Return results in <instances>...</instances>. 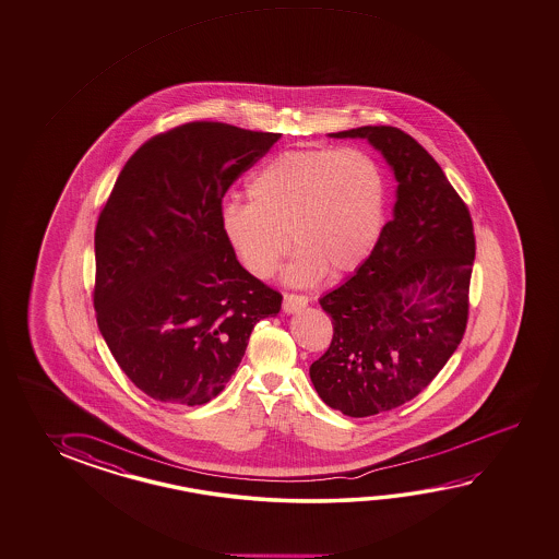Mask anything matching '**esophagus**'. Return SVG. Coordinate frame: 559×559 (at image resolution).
<instances>
[{
	"label": "esophagus",
	"instance_id": "obj_1",
	"mask_svg": "<svg viewBox=\"0 0 559 559\" xmlns=\"http://www.w3.org/2000/svg\"><path fill=\"white\" fill-rule=\"evenodd\" d=\"M309 304L306 296H297V294H285L284 296V311L285 313H297L299 309Z\"/></svg>",
	"mask_w": 559,
	"mask_h": 559
}]
</instances>
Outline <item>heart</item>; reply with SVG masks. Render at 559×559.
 Here are the masks:
<instances>
[{"instance_id":"obj_1","label":"heart","mask_w":559,"mask_h":559,"mask_svg":"<svg viewBox=\"0 0 559 559\" xmlns=\"http://www.w3.org/2000/svg\"><path fill=\"white\" fill-rule=\"evenodd\" d=\"M248 202H226L219 230L241 267L267 280L289 250L292 285L325 272L357 270L381 236L386 209L383 170L359 148L287 151L265 160L248 182Z\"/></svg>"}]
</instances>
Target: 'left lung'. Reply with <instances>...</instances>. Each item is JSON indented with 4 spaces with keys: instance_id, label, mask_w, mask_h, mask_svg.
Segmentation results:
<instances>
[{
    "instance_id": "left-lung-1",
    "label": "left lung",
    "mask_w": 559,
    "mask_h": 559,
    "mask_svg": "<svg viewBox=\"0 0 559 559\" xmlns=\"http://www.w3.org/2000/svg\"><path fill=\"white\" fill-rule=\"evenodd\" d=\"M329 136L369 141L399 182L371 255L319 299L333 340L309 367L311 383L325 405L361 418L415 399L459 347L476 240L466 204L411 134L359 127Z\"/></svg>"
}]
</instances>
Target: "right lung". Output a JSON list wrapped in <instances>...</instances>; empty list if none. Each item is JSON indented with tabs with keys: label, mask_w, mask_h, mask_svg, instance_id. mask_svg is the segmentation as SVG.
Listing matches in <instances>:
<instances>
[{
	"label": "right lung",
	"mask_w": 559,
	"mask_h": 559,
	"mask_svg": "<svg viewBox=\"0 0 559 559\" xmlns=\"http://www.w3.org/2000/svg\"><path fill=\"white\" fill-rule=\"evenodd\" d=\"M280 132L187 122L132 154L95 230L100 335L144 394L212 401L282 296L241 267L219 230L222 198Z\"/></svg>",
	"instance_id": "right-lung-1"
}]
</instances>
